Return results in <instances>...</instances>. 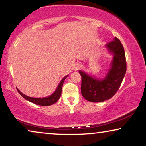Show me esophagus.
<instances>
[{
    "mask_svg": "<svg viewBox=\"0 0 146 146\" xmlns=\"http://www.w3.org/2000/svg\"><path fill=\"white\" fill-rule=\"evenodd\" d=\"M81 65L79 63H75V64H74V66H73V69L75 71H78L79 70V69L81 68Z\"/></svg>",
    "mask_w": 146,
    "mask_h": 146,
    "instance_id": "34e87169",
    "label": "esophagus"
}]
</instances>
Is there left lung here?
<instances>
[{
	"label": "left lung",
	"mask_w": 146,
	"mask_h": 146,
	"mask_svg": "<svg viewBox=\"0 0 146 146\" xmlns=\"http://www.w3.org/2000/svg\"><path fill=\"white\" fill-rule=\"evenodd\" d=\"M110 53L113 54L111 67L104 79H100L79 71L81 75V94L86 100L102 102L110 99L119 90L127 71L125 50L117 37L106 44Z\"/></svg>",
	"instance_id": "left-lung-1"
}]
</instances>
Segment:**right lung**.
Masks as SVG:
<instances>
[{
  "label": "right lung",
  "instance_id": "obj_1",
  "mask_svg": "<svg viewBox=\"0 0 146 146\" xmlns=\"http://www.w3.org/2000/svg\"><path fill=\"white\" fill-rule=\"evenodd\" d=\"M67 77V75L64 78H63L62 80L60 81V84H58V86L57 87V88H56V90H55V92L48 97L42 98H41L29 97L25 95L24 94H23L22 92H21L17 88V90L21 96L24 98L25 100H27L32 102V103H34L36 104V105H39V106H50V105H52V104H54V103H56V102H57L60 98L61 94H62V89L63 84H64V80L66 79Z\"/></svg>",
  "mask_w": 146,
  "mask_h": 146
}]
</instances>
